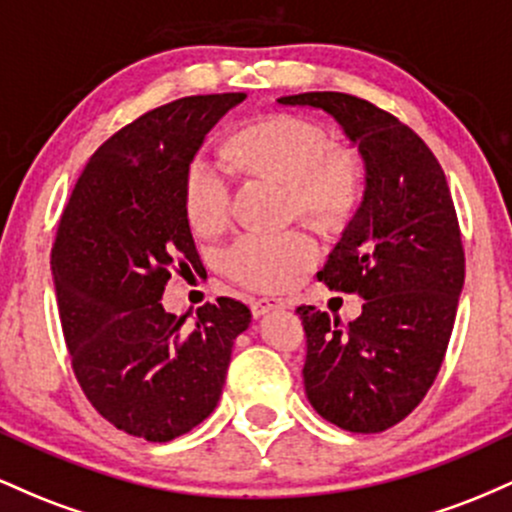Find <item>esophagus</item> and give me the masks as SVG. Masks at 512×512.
Returning <instances> with one entry per match:
<instances>
[{
    "mask_svg": "<svg viewBox=\"0 0 512 512\" xmlns=\"http://www.w3.org/2000/svg\"><path fill=\"white\" fill-rule=\"evenodd\" d=\"M250 308H252V315L262 317V315H267L269 310L284 308V301H281V298H257V301H252Z\"/></svg>",
    "mask_w": 512,
    "mask_h": 512,
    "instance_id": "obj_1",
    "label": "esophagus"
}]
</instances>
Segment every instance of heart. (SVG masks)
<instances>
[{
    "mask_svg": "<svg viewBox=\"0 0 512 512\" xmlns=\"http://www.w3.org/2000/svg\"><path fill=\"white\" fill-rule=\"evenodd\" d=\"M228 154L257 173L291 182L293 204L317 221H339L356 207L363 166L349 149H334L325 127L301 115H269L248 122L228 139ZM182 202L197 233H216L231 216V180L209 156L185 168ZM320 257V245L303 228L243 233L223 252V269L250 289L279 291Z\"/></svg>",
    "mask_w": 512,
    "mask_h": 512,
    "instance_id": "b5f03b06",
    "label": "heart"
}]
</instances>
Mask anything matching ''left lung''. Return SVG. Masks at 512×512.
Instances as JSON below:
<instances>
[{"label": "left lung", "instance_id": "obj_1", "mask_svg": "<svg viewBox=\"0 0 512 512\" xmlns=\"http://www.w3.org/2000/svg\"><path fill=\"white\" fill-rule=\"evenodd\" d=\"M281 105L325 110L358 146L366 192L317 279L358 293L363 313L342 327L315 305L305 330V395L322 419L380 433L419 407L436 380L464 284L460 223L448 180L424 139L363 98L313 91Z\"/></svg>", "mask_w": 512, "mask_h": 512}]
</instances>
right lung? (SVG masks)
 <instances>
[{"label":"right lung","mask_w":512,"mask_h":512,"mask_svg":"<svg viewBox=\"0 0 512 512\" xmlns=\"http://www.w3.org/2000/svg\"><path fill=\"white\" fill-rule=\"evenodd\" d=\"M243 101L180 98L115 132L76 180L52 243L76 380L103 419L149 443H168L214 411L233 342L250 325L236 298L202 305L192 325L161 305L170 269L202 267L182 202L187 163Z\"/></svg>","instance_id":"obj_1"}]
</instances>
